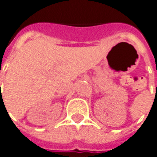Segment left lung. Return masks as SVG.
<instances>
[{"mask_svg":"<svg viewBox=\"0 0 157 157\" xmlns=\"http://www.w3.org/2000/svg\"><path fill=\"white\" fill-rule=\"evenodd\" d=\"M156 88H157V84H156Z\"/></svg>","mask_w":157,"mask_h":157,"instance_id":"obj_1","label":"left lung"}]
</instances>
